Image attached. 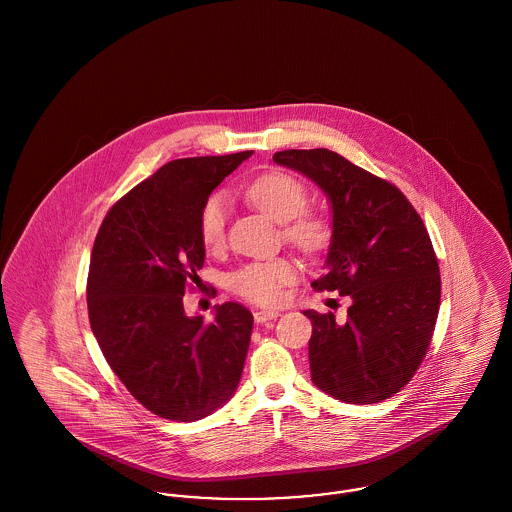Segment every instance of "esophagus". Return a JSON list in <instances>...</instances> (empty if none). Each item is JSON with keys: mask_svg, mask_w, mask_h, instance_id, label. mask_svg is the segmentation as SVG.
<instances>
[{"mask_svg": "<svg viewBox=\"0 0 512 512\" xmlns=\"http://www.w3.org/2000/svg\"><path fill=\"white\" fill-rule=\"evenodd\" d=\"M278 317H280L278 311H255V313H253V318H255L257 324H263V322H267V320H276Z\"/></svg>", "mask_w": 512, "mask_h": 512, "instance_id": "34e87169", "label": "esophagus"}]
</instances>
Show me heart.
Here are the masks:
<instances>
[{
    "mask_svg": "<svg viewBox=\"0 0 512 512\" xmlns=\"http://www.w3.org/2000/svg\"><path fill=\"white\" fill-rule=\"evenodd\" d=\"M245 197L251 205L263 211L270 219L282 222V236L290 244L315 253L330 244L334 226L332 219L320 211L307 207L309 190L293 174L282 171L267 172L255 178ZM228 209L220 195L205 201L199 213V238L207 249L215 251L226 242ZM297 278V265L290 257H274L267 261L247 263L230 276L232 292L257 305H278L284 292Z\"/></svg>",
    "mask_w": 512,
    "mask_h": 512,
    "instance_id": "heart-1",
    "label": "heart"
}]
</instances>
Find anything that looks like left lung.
<instances>
[{
	"label": "left lung",
	"mask_w": 512,
	"mask_h": 512,
	"mask_svg": "<svg viewBox=\"0 0 512 512\" xmlns=\"http://www.w3.org/2000/svg\"><path fill=\"white\" fill-rule=\"evenodd\" d=\"M272 159L330 197L334 234L313 288L353 299L345 320L303 313L313 322V382L345 403H380L411 382L434 336L441 278L428 230L395 184L330 149H286Z\"/></svg>",
	"instance_id": "left-lung-1"
}]
</instances>
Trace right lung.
Listing matches in <instances>:
<instances>
[{
    "mask_svg": "<svg viewBox=\"0 0 512 512\" xmlns=\"http://www.w3.org/2000/svg\"><path fill=\"white\" fill-rule=\"evenodd\" d=\"M251 151L174 159L107 211L88 270V317L124 388L161 418L192 422L238 388L253 315L217 305L215 320L186 317L205 247L199 213Z\"/></svg>",
    "mask_w": 512,
    "mask_h": 512,
    "instance_id": "right-lung-1",
    "label": "right lung"
}]
</instances>
